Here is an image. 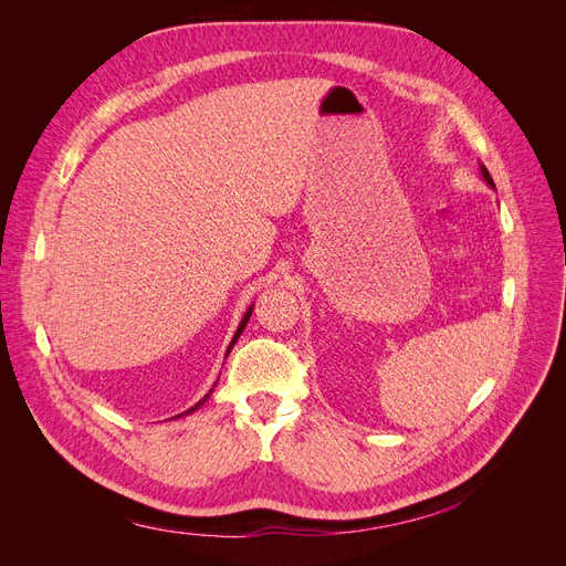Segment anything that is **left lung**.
<instances>
[{
    "instance_id": "left-lung-1",
    "label": "left lung",
    "mask_w": 566,
    "mask_h": 566,
    "mask_svg": "<svg viewBox=\"0 0 566 566\" xmlns=\"http://www.w3.org/2000/svg\"><path fill=\"white\" fill-rule=\"evenodd\" d=\"M480 169H482V176H484V181H486V184H489L491 188H495V186H493V178H491V174H489V169H486L484 165H482Z\"/></svg>"
}]
</instances>
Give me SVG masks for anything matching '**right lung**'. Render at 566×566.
Returning <instances> with one entry per match:
<instances>
[{
  "instance_id": "add662e5",
  "label": "right lung",
  "mask_w": 566,
  "mask_h": 566,
  "mask_svg": "<svg viewBox=\"0 0 566 566\" xmlns=\"http://www.w3.org/2000/svg\"><path fill=\"white\" fill-rule=\"evenodd\" d=\"M250 316H252V307H250V310H248V312H245V316H243V321H241V325H238V331H235V335H233V339H231V344H229V348H227V355H229V350H231V348H233V344H235V339H238V337H241V333H243V331H245V325H248V321H250ZM211 392H213V390H211ZM211 392H208V395H206V397H203V399H201V401H197V403H195V406H192V408H188V410H186V412H181V415H190V412H195V410H197V408H199V406H201V403H203V401H206V399H208V397H211ZM181 415H176V418H181Z\"/></svg>"
}]
</instances>
